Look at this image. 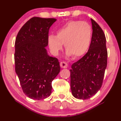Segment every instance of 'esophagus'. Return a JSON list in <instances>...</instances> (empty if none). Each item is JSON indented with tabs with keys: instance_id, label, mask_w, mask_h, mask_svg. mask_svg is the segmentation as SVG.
Listing matches in <instances>:
<instances>
[{
	"instance_id": "1",
	"label": "esophagus",
	"mask_w": 121,
	"mask_h": 121,
	"mask_svg": "<svg viewBox=\"0 0 121 121\" xmlns=\"http://www.w3.org/2000/svg\"><path fill=\"white\" fill-rule=\"evenodd\" d=\"M60 66L62 68H66L68 67V64L66 62L64 61H62L60 62Z\"/></svg>"
}]
</instances>
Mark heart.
<instances>
[{"mask_svg": "<svg viewBox=\"0 0 121 121\" xmlns=\"http://www.w3.org/2000/svg\"><path fill=\"white\" fill-rule=\"evenodd\" d=\"M92 28L89 23L81 21H69L57 30L56 36L49 35L48 43L53 55L57 56L64 44L67 56L77 58L89 49L92 37Z\"/></svg>", "mask_w": 121, "mask_h": 121, "instance_id": "b5f03b06", "label": "heart"}]
</instances>
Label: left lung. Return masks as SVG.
<instances>
[{"mask_svg": "<svg viewBox=\"0 0 121 121\" xmlns=\"http://www.w3.org/2000/svg\"><path fill=\"white\" fill-rule=\"evenodd\" d=\"M93 34L88 51L73 63L70 72V87L75 98L86 99L100 89L107 66L106 37L102 28L91 19Z\"/></svg>", "mask_w": 121, "mask_h": 121, "instance_id": "1", "label": "left lung"}]
</instances>
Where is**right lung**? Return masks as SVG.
I'll return each mask as SVG.
<instances>
[{"mask_svg": "<svg viewBox=\"0 0 121 121\" xmlns=\"http://www.w3.org/2000/svg\"><path fill=\"white\" fill-rule=\"evenodd\" d=\"M57 20L34 17L25 23L15 40V72L24 94L35 100L52 93V82L60 71L58 59L49 56L47 47L49 30Z\"/></svg>", "mask_w": 121, "mask_h": 121, "instance_id": "obj_1", "label": "right lung"}]
</instances>
